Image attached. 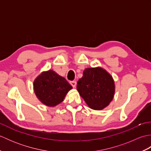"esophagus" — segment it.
Segmentation results:
<instances>
[{
	"mask_svg": "<svg viewBox=\"0 0 151 151\" xmlns=\"http://www.w3.org/2000/svg\"><path fill=\"white\" fill-rule=\"evenodd\" d=\"M70 84L71 85L73 88H75L76 86V81H70Z\"/></svg>",
	"mask_w": 151,
	"mask_h": 151,
	"instance_id": "34e87169",
	"label": "esophagus"
}]
</instances>
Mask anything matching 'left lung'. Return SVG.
I'll list each match as a JSON object with an SVG mask.
<instances>
[{"instance_id":"left-lung-1","label":"left lung","mask_w":151,"mask_h":151,"mask_svg":"<svg viewBox=\"0 0 151 151\" xmlns=\"http://www.w3.org/2000/svg\"><path fill=\"white\" fill-rule=\"evenodd\" d=\"M80 95L88 106L101 110L109 105L114 98L115 84L111 75L101 67L86 68L76 86Z\"/></svg>"}]
</instances>
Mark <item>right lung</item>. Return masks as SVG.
I'll return each instance as SVG.
<instances>
[{
  "mask_svg": "<svg viewBox=\"0 0 151 151\" xmlns=\"http://www.w3.org/2000/svg\"><path fill=\"white\" fill-rule=\"evenodd\" d=\"M72 88L65 78L52 70L41 73L34 82L35 94L47 106H55L61 103Z\"/></svg>",
  "mask_w": 151,
  "mask_h": 151,
  "instance_id": "right-lung-1",
  "label": "right lung"
}]
</instances>
